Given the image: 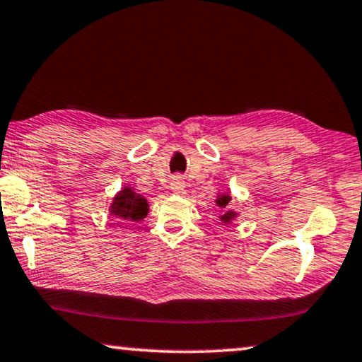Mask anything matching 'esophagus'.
<instances>
[{
  "label": "esophagus",
  "instance_id": "obj_1",
  "mask_svg": "<svg viewBox=\"0 0 362 362\" xmlns=\"http://www.w3.org/2000/svg\"><path fill=\"white\" fill-rule=\"evenodd\" d=\"M183 187H185V182L182 180V177H175V179L170 183V188L177 193H180L183 190Z\"/></svg>",
  "mask_w": 362,
  "mask_h": 362
}]
</instances>
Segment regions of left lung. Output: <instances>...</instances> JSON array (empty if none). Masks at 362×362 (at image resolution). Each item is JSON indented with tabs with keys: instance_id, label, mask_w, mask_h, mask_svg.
<instances>
[{
	"instance_id": "8db88e82",
	"label": "left lung",
	"mask_w": 362,
	"mask_h": 362,
	"mask_svg": "<svg viewBox=\"0 0 362 362\" xmlns=\"http://www.w3.org/2000/svg\"><path fill=\"white\" fill-rule=\"evenodd\" d=\"M231 200V197H228V195H225V197H221V198H218V205H220L221 208H226V205H228V202ZM234 218V211H230L228 210L225 215L221 216V221H225V223H230L231 220Z\"/></svg>"
}]
</instances>
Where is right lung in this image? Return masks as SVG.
<instances>
[{
  "label": "right lung",
  "mask_w": 362,
  "mask_h": 362,
  "mask_svg": "<svg viewBox=\"0 0 362 362\" xmlns=\"http://www.w3.org/2000/svg\"><path fill=\"white\" fill-rule=\"evenodd\" d=\"M111 215L126 221L142 220L147 215V203L131 188H123L111 205Z\"/></svg>",
  "instance_id": "1"
}]
</instances>
